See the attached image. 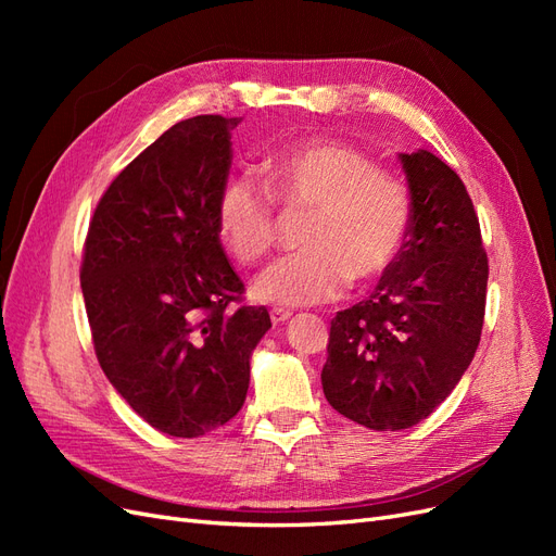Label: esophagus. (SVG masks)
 <instances>
[{"label": "esophagus", "mask_w": 556, "mask_h": 556, "mask_svg": "<svg viewBox=\"0 0 556 556\" xmlns=\"http://www.w3.org/2000/svg\"><path fill=\"white\" fill-rule=\"evenodd\" d=\"M290 317H292V313H290V311H282V308H274V311H271V323H274L276 327L288 323Z\"/></svg>", "instance_id": "34e87169"}]
</instances>
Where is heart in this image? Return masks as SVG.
I'll list each match as a JSON object with an SVG mask.
<instances>
[{"label":"heart","instance_id":"b5f03b06","mask_svg":"<svg viewBox=\"0 0 556 556\" xmlns=\"http://www.w3.org/2000/svg\"><path fill=\"white\" fill-rule=\"evenodd\" d=\"M271 197L285 211H311L301 231V255L264 271L252 294L282 308L317 306L339 299L348 282L366 285L394 264L408 239L413 197L399 176L376 169L362 150L308 139L264 162ZM268 192L237 176L215 201L217 237L233 262L250 266L274 248Z\"/></svg>","mask_w":556,"mask_h":556}]
</instances>
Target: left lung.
Returning a JSON list of instances; mask_svg holds the SVG:
<instances>
[{"instance_id":"1","label":"left lung","mask_w":556,"mask_h":556,"mask_svg":"<svg viewBox=\"0 0 556 556\" xmlns=\"http://www.w3.org/2000/svg\"><path fill=\"white\" fill-rule=\"evenodd\" d=\"M399 160L408 239L371 296L331 319L323 368L331 408L376 431L422 422L450 396L478 350L490 276L462 178L422 148Z\"/></svg>"}]
</instances>
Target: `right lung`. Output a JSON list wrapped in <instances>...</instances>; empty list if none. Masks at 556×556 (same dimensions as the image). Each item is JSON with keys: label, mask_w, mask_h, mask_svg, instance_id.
<instances>
[{"label": "right lung", "mask_w": 556, "mask_h": 556, "mask_svg": "<svg viewBox=\"0 0 556 556\" xmlns=\"http://www.w3.org/2000/svg\"><path fill=\"white\" fill-rule=\"evenodd\" d=\"M239 123L188 117L131 160L94 208L80 266L99 366L134 413L176 439L241 410L252 350L271 329L264 306L227 308L243 282L215 201Z\"/></svg>", "instance_id": "1"}]
</instances>
